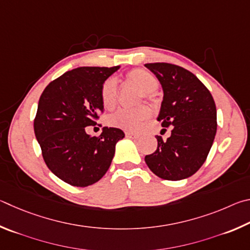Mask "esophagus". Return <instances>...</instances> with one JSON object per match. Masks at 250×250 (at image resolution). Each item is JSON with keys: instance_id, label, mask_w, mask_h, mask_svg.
Listing matches in <instances>:
<instances>
[{"instance_id": "34e87169", "label": "esophagus", "mask_w": 250, "mask_h": 250, "mask_svg": "<svg viewBox=\"0 0 250 250\" xmlns=\"http://www.w3.org/2000/svg\"><path fill=\"white\" fill-rule=\"evenodd\" d=\"M126 137H129V138H136L138 137V134L136 133H133V132H125Z\"/></svg>"}]
</instances>
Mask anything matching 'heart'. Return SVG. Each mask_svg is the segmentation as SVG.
<instances>
[{"label":"heart","instance_id":"b5f03b06","mask_svg":"<svg viewBox=\"0 0 250 250\" xmlns=\"http://www.w3.org/2000/svg\"><path fill=\"white\" fill-rule=\"evenodd\" d=\"M126 79L143 91V98L149 101L155 99V91L159 85V81L154 73L146 69L137 68L127 72ZM100 95L105 108L113 109L115 107L118 102V84L116 79L107 78L101 85ZM150 115L151 108L148 105H142L137 108L118 109L108 116L107 122L113 127L125 130H136Z\"/></svg>","mask_w":250,"mask_h":250}]
</instances>
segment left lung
I'll use <instances>...</instances> for the list:
<instances>
[{
  "label": "left lung",
  "mask_w": 250,
  "mask_h": 250,
  "mask_svg": "<svg viewBox=\"0 0 250 250\" xmlns=\"http://www.w3.org/2000/svg\"><path fill=\"white\" fill-rule=\"evenodd\" d=\"M163 85L164 100L157 121L172 126L171 136H156L158 147L145 157L156 176L182 180L202 167L216 134V106L211 92L189 70L167 62L146 63Z\"/></svg>",
  "instance_id": "obj_1"
}]
</instances>
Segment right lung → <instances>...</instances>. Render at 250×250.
Instances as JSON below:
<instances>
[{"mask_svg":"<svg viewBox=\"0 0 250 250\" xmlns=\"http://www.w3.org/2000/svg\"><path fill=\"white\" fill-rule=\"evenodd\" d=\"M120 68L70 70L51 81L39 99L35 136L47 167L70 186L83 188L98 182L111 166L116 143L125 136L115 127H104L100 136L85 132L104 112L101 85Z\"/></svg>","mask_w":250,"mask_h":250,"instance_id":"1","label":"right lung"}]
</instances>
